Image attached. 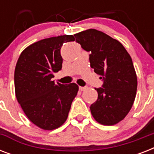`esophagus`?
Masks as SVG:
<instances>
[{"mask_svg": "<svg viewBox=\"0 0 154 154\" xmlns=\"http://www.w3.org/2000/svg\"><path fill=\"white\" fill-rule=\"evenodd\" d=\"M86 89H87L86 86H80L79 87V89L81 90V91H84V90H85Z\"/></svg>", "mask_w": 154, "mask_h": 154, "instance_id": "esophagus-1", "label": "esophagus"}]
</instances>
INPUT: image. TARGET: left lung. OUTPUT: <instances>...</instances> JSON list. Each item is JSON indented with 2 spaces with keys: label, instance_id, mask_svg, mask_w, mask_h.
<instances>
[{
  "label": "left lung",
  "instance_id": "obj_1",
  "mask_svg": "<svg viewBox=\"0 0 154 154\" xmlns=\"http://www.w3.org/2000/svg\"><path fill=\"white\" fill-rule=\"evenodd\" d=\"M84 50L90 52L89 63L102 79V87L95 89L98 97L90 106L94 119L112 125L125 117L136 97L137 79L132 58L116 39L97 29L74 35Z\"/></svg>",
  "mask_w": 154,
  "mask_h": 154
}]
</instances>
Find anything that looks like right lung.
Returning a JSON list of instances; mask_svg holds the SVG:
<instances>
[{
	"label": "right lung",
	"instance_id": "right-lung-1",
	"mask_svg": "<svg viewBox=\"0 0 154 154\" xmlns=\"http://www.w3.org/2000/svg\"><path fill=\"white\" fill-rule=\"evenodd\" d=\"M74 41L72 35L41 40L23 50L16 65L14 85L18 103L28 118L42 129L53 130L62 125L77 96V84H55L52 81L53 72L62 68L61 46Z\"/></svg>",
	"mask_w": 154,
	"mask_h": 154
}]
</instances>
